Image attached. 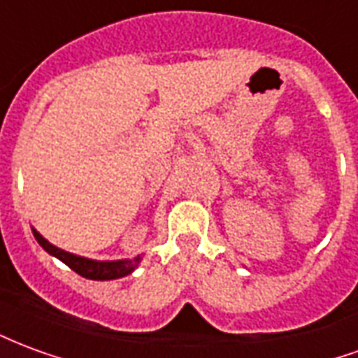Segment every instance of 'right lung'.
I'll return each mask as SVG.
<instances>
[{
    "instance_id": "obj_1",
    "label": "right lung",
    "mask_w": 358,
    "mask_h": 358,
    "mask_svg": "<svg viewBox=\"0 0 358 358\" xmlns=\"http://www.w3.org/2000/svg\"><path fill=\"white\" fill-rule=\"evenodd\" d=\"M34 232L36 241L42 245L50 255L57 257L59 261H63V263L69 266V268H73L76 274H80L82 278H88V280H115V278H122L128 276L130 272L136 270V266L140 264L141 257H134V259H126V261H92V259H84V257H76L73 253H66L63 249L55 248V245H51L50 241L42 238L40 234Z\"/></svg>"
}]
</instances>
